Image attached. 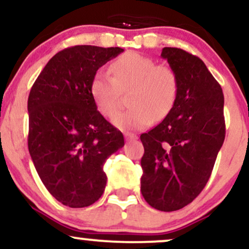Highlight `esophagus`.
Here are the masks:
<instances>
[{"mask_svg": "<svg viewBox=\"0 0 249 249\" xmlns=\"http://www.w3.org/2000/svg\"><path fill=\"white\" fill-rule=\"evenodd\" d=\"M125 139H126V142H133L138 139V137H137V134L133 133H125Z\"/></svg>", "mask_w": 249, "mask_h": 249, "instance_id": "34e87169", "label": "esophagus"}]
</instances>
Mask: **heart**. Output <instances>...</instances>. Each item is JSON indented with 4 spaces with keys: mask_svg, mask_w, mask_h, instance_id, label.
<instances>
[{
    "mask_svg": "<svg viewBox=\"0 0 249 249\" xmlns=\"http://www.w3.org/2000/svg\"><path fill=\"white\" fill-rule=\"evenodd\" d=\"M110 72L99 69L90 82V93L97 108L111 117L118 108L121 91H128L130 108L112 119L124 131L142 130L153 119L165 118L171 112L179 91L176 71L167 65H157L152 58L137 53H126L113 61Z\"/></svg>",
    "mask_w": 249,
    "mask_h": 249,
    "instance_id": "1",
    "label": "heart"
}]
</instances>
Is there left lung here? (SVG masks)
Returning <instances> with one entry per match:
<instances>
[{
  "mask_svg": "<svg viewBox=\"0 0 249 249\" xmlns=\"http://www.w3.org/2000/svg\"><path fill=\"white\" fill-rule=\"evenodd\" d=\"M176 71V104L160 124L142 133L141 191L150 206L164 212L192 202L206 186L225 141L224 93L199 57L164 48Z\"/></svg>",
  "mask_w": 249,
  "mask_h": 249,
  "instance_id": "obj_1",
  "label": "left lung"
}]
</instances>
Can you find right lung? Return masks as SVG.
I'll use <instances>...</instances> for the list:
<instances>
[{
  "label": "right lung",
  "instance_id": "1",
  "mask_svg": "<svg viewBox=\"0 0 249 249\" xmlns=\"http://www.w3.org/2000/svg\"><path fill=\"white\" fill-rule=\"evenodd\" d=\"M122 48L76 45L57 53L28 98V147L39 178L65 206L88 207L107 185L103 166L124 146L123 133L101 115L90 93L93 73Z\"/></svg>",
  "mask_w": 249,
  "mask_h": 249
}]
</instances>
